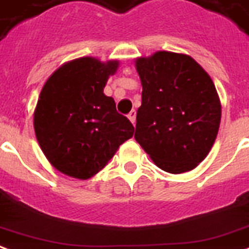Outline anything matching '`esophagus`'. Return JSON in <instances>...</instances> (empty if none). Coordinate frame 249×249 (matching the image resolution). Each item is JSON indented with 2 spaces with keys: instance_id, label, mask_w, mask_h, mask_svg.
<instances>
[{
  "instance_id": "1",
  "label": "esophagus",
  "mask_w": 249,
  "mask_h": 249,
  "mask_svg": "<svg viewBox=\"0 0 249 249\" xmlns=\"http://www.w3.org/2000/svg\"><path fill=\"white\" fill-rule=\"evenodd\" d=\"M136 115H137V113H136V110H132V112H130L129 115H128V119L130 120V121H132V124H136Z\"/></svg>"
}]
</instances>
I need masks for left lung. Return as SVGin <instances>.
Wrapping results in <instances>:
<instances>
[{"mask_svg":"<svg viewBox=\"0 0 249 249\" xmlns=\"http://www.w3.org/2000/svg\"><path fill=\"white\" fill-rule=\"evenodd\" d=\"M142 93L134 139L163 171H190L216 140L222 106L213 79L190 55L157 51L134 60Z\"/></svg>","mask_w":249,"mask_h":249,"instance_id":"obj_1","label":"left lung"}]
</instances>
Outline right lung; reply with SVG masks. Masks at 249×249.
<instances>
[{
    "label": "right lung",
    "mask_w": 249,
    "mask_h": 249,
    "mask_svg": "<svg viewBox=\"0 0 249 249\" xmlns=\"http://www.w3.org/2000/svg\"><path fill=\"white\" fill-rule=\"evenodd\" d=\"M119 66L117 59H73L55 70L40 91L34 109L36 141L50 163L66 176L91 178L133 136L132 123L104 95Z\"/></svg>",
    "instance_id": "1"
}]
</instances>
